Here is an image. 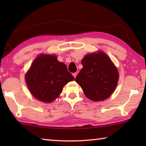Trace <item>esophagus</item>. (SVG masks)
I'll return each instance as SVG.
<instances>
[{
  "label": "esophagus",
  "mask_w": 146,
  "mask_h": 146,
  "mask_svg": "<svg viewBox=\"0 0 146 146\" xmlns=\"http://www.w3.org/2000/svg\"><path fill=\"white\" fill-rule=\"evenodd\" d=\"M76 75H77V73H73V76L75 78H76Z\"/></svg>",
  "instance_id": "34e87169"
}]
</instances>
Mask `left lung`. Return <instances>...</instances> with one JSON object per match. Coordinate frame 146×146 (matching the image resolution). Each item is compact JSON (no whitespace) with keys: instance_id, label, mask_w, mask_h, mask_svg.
<instances>
[{"instance_id":"8db88e82","label":"left lung","mask_w":146,"mask_h":146,"mask_svg":"<svg viewBox=\"0 0 146 146\" xmlns=\"http://www.w3.org/2000/svg\"><path fill=\"white\" fill-rule=\"evenodd\" d=\"M81 63L83 68L75 80L86 97L95 102L110 97L117 86L118 73L109 56L101 51L88 54Z\"/></svg>"}]
</instances>
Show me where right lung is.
Masks as SVG:
<instances>
[{
    "label": "right lung",
    "mask_w": 146,
    "mask_h": 146,
    "mask_svg": "<svg viewBox=\"0 0 146 146\" xmlns=\"http://www.w3.org/2000/svg\"><path fill=\"white\" fill-rule=\"evenodd\" d=\"M25 77L31 93L44 102H52L66 84L75 80L65 64L58 62L56 56L49 55L35 59Z\"/></svg>",
    "instance_id": "right-lung-1"
}]
</instances>
